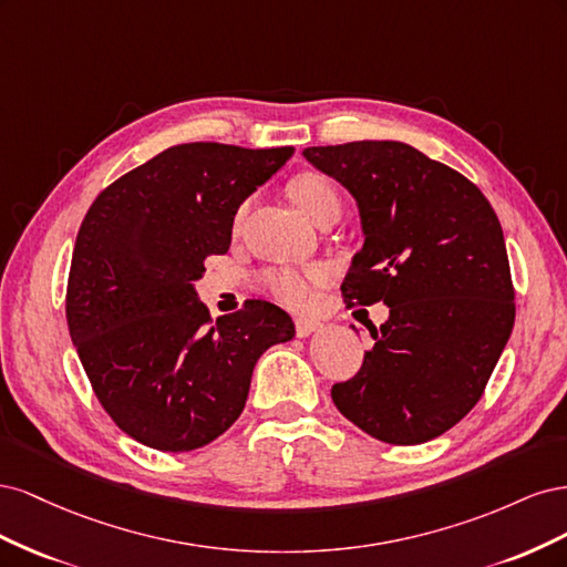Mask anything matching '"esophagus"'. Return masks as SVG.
I'll list each match as a JSON object with an SVG mask.
<instances>
[{
    "mask_svg": "<svg viewBox=\"0 0 567 567\" xmlns=\"http://www.w3.org/2000/svg\"><path fill=\"white\" fill-rule=\"evenodd\" d=\"M293 323H296V333H298L300 338L312 336V333H317V331L321 329V323L315 321V319H310V317H296Z\"/></svg>",
    "mask_w": 567,
    "mask_h": 567,
    "instance_id": "esophagus-1",
    "label": "esophagus"
}]
</instances>
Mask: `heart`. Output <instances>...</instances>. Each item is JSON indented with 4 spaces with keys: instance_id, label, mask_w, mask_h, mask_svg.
<instances>
[{
    "instance_id": "b5f03b06",
    "label": "heart",
    "mask_w": 567,
    "mask_h": 567,
    "mask_svg": "<svg viewBox=\"0 0 567 567\" xmlns=\"http://www.w3.org/2000/svg\"><path fill=\"white\" fill-rule=\"evenodd\" d=\"M288 194L312 221H317L323 213L340 210V198H338L336 186L319 173L296 175L288 182ZM246 210L248 205H241V208H238L234 217L236 227H241ZM326 277H329V267L315 262L305 267H271L262 274L260 284L274 300H279L288 307H302L312 298V288L323 284Z\"/></svg>"
}]
</instances>
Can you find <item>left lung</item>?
<instances>
[{
    "label": "left lung",
    "instance_id": "1",
    "mask_svg": "<svg viewBox=\"0 0 567 567\" xmlns=\"http://www.w3.org/2000/svg\"><path fill=\"white\" fill-rule=\"evenodd\" d=\"M302 153L362 215L342 298L390 307L362 369L331 388L338 411L390 444L447 433L483 398L516 321L499 217L471 179L402 142Z\"/></svg>",
    "mask_w": 567,
    "mask_h": 567
}]
</instances>
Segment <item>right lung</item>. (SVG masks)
<instances>
[{"mask_svg":"<svg viewBox=\"0 0 567 567\" xmlns=\"http://www.w3.org/2000/svg\"><path fill=\"white\" fill-rule=\"evenodd\" d=\"M293 146H169L109 184L84 215L65 288L68 331L101 406L158 452L205 447L241 416L260 354L293 338L267 300L213 321L194 290L234 215Z\"/></svg>","mask_w":567,"mask_h":567,"instance_id":"add662e5","label":"right lung"}]
</instances>
